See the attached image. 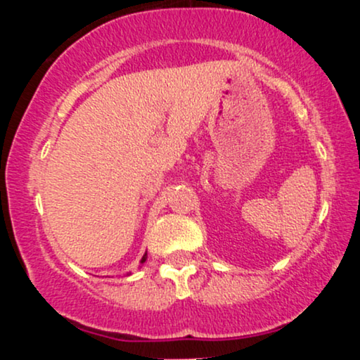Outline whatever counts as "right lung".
<instances>
[{"label":"right lung","mask_w":360,"mask_h":360,"mask_svg":"<svg viewBox=\"0 0 360 360\" xmlns=\"http://www.w3.org/2000/svg\"><path fill=\"white\" fill-rule=\"evenodd\" d=\"M146 260H147V254H143V257H142V260H140V262H146Z\"/></svg>","instance_id":"right-lung-1"}]
</instances>
